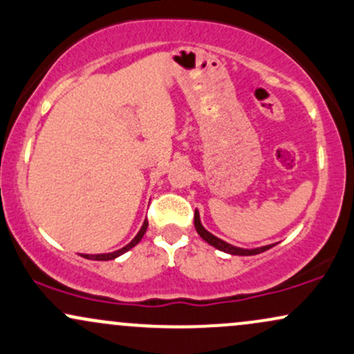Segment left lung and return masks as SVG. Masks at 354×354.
I'll use <instances>...</instances> for the list:
<instances>
[{
  "instance_id": "obj_1",
  "label": "left lung",
  "mask_w": 354,
  "mask_h": 354,
  "mask_svg": "<svg viewBox=\"0 0 354 354\" xmlns=\"http://www.w3.org/2000/svg\"><path fill=\"white\" fill-rule=\"evenodd\" d=\"M194 228H196L198 234H200V236L205 239V241L208 243V245H211L213 248H216V250H219V251H223V253H228V254L253 256V254L263 253V251H268V250H270V248L274 246V245H266V246H261V248H253V250H245V248H238V246L230 245V243L223 241V239H219L218 236H214V234H211L209 231L201 225L200 211H198V209H194Z\"/></svg>"
}]
</instances>
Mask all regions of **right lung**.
<instances>
[{
    "instance_id": "right-lung-1",
    "label": "right lung",
    "mask_w": 354,
    "mask_h": 354,
    "mask_svg": "<svg viewBox=\"0 0 354 354\" xmlns=\"http://www.w3.org/2000/svg\"><path fill=\"white\" fill-rule=\"evenodd\" d=\"M146 230H148V221H143V226H141L140 228V231H138V234L135 238L131 239V241L128 243V245L126 246H123V248H120V250H116V251H111V253H101V254H81L83 256V258H86V259H95V261H109V259H116L118 256H121V254H124L126 251H129L131 250V248H135L138 243L141 241V238L145 236V233H146Z\"/></svg>"
}]
</instances>
